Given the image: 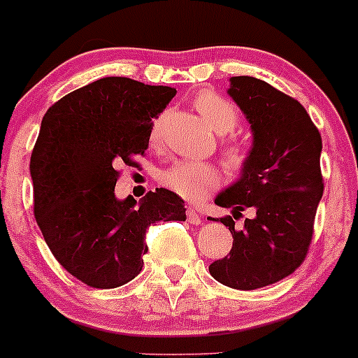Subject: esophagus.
Instances as JSON below:
<instances>
[{"label":"esophagus","mask_w":358,"mask_h":358,"mask_svg":"<svg viewBox=\"0 0 358 358\" xmlns=\"http://www.w3.org/2000/svg\"><path fill=\"white\" fill-rule=\"evenodd\" d=\"M187 221L190 224H194V226H199V224H202V217L197 214V210H194L192 207H188L187 209Z\"/></svg>","instance_id":"1"}]
</instances>
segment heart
<instances>
[{
	"instance_id": "obj_1",
	"label": "heart",
	"mask_w": 358,
	"mask_h": 358,
	"mask_svg": "<svg viewBox=\"0 0 358 358\" xmlns=\"http://www.w3.org/2000/svg\"><path fill=\"white\" fill-rule=\"evenodd\" d=\"M195 108L214 132L227 134L238 125V110L231 101L214 92H202L195 96ZM159 134V120L152 124L151 137L156 139ZM248 151L239 144L227 146V161L233 166L245 163ZM161 183L185 200H200L210 194L221 183V173L214 164L206 161H176L161 173Z\"/></svg>"
}]
</instances>
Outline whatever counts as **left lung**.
Wrapping results in <instances>:
<instances>
[{"label": "left lung", "instance_id": "obj_1", "mask_svg": "<svg viewBox=\"0 0 358 358\" xmlns=\"http://www.w3.org/2000/svg\"><path fill=\"white\" fill-rule=\"evenodd\" d=\"M227 95L245 113L253 143L239 178L214 202L231 207L233 215L251 207L255 217L239 231L231 215L217 219L229 227L233 248L209 272L227 287L253 290L282 280L304 262L323 197V143L299 101L266 81L233 76Z\"/></svg>", "mask_w": 358, "mask_h": 358}]
</instances>
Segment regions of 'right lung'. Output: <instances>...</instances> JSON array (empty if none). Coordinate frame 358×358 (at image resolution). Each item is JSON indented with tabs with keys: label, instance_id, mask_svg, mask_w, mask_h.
Returning <instances> with one entry per match:
<instances>
[{
	"label": "right lung",
	"instance_id": "add662e5",
	"mask_svg": "<svg viewBox=\"0 0 358 358\" xmlns=\"http://www.w3.org/2000/svg\"><path fill=\"white\" fill-rule=\"evenodd\" d=\"M176 90L101 78L45 112L30 158L34 212L56 260L83 284L115 289L143 270L146 229L185 221V202L166 188L143 200L115 197V164L144 155L152 120Z\"/></svg>",
	"mask_w": 358,
	"mask_h": 358
}]
</instances>
